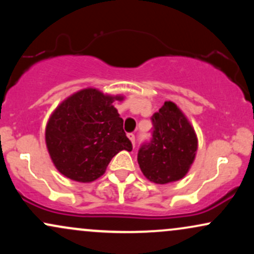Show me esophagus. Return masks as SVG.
Wrapping results in <instances>:
<instances>
[{
	"mask_svg": "<svg viewBox=\"0 0 254 254\" xmlns=\"http://www.w3.org/2000/svg\"><path fill=\"white\" fill-rule=\"evenodd\" d=\"M127 138L130 139L132 145H135V135H133V133H127Z\"/></svg>",
	"mask_w": 254,
	"mask_h": 254,
	"instance_id": "1",
	"label": "esophagus"
}]
</instances>
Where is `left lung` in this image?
Masks as SVG:
<instances>
[{"label":"left lung","mask_w":254,"mask_h":254,"mask_svg":"<svg viewBox=\"0 0 254 254\" xmlns=\"http://www.w3.org/2000/svg\"><path fill=\"white\" fill-rule=\"evenodd\" d=\"M151 121L153 138L138 151L139 168L151 183L165 185L178 182L189 173L196 159V131L173 101H165Z\"/></svg>","instance_id":"1"}]
</instances>
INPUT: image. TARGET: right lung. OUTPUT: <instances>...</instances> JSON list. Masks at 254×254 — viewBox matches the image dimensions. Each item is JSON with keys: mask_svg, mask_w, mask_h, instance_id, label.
<instances>
[{"mask_svg": "<svg viewBox=\"0 0 254 254\" xmlns=\"http://www.w3.org/2000/svg\"><path fill=\"white\" fill-rule=\"evenodd\" d=\"M124 98L88 87L54 110L46 123L45 143L61 174L77 183H92L106 172L116 154L132 150L123 119L113 106Z\"/></svg>", "mask_w": 254, "mask_h": 254, "instance_id": "add662e5", "label": "right lung"}]
</instances>
